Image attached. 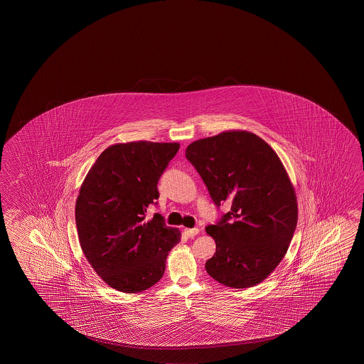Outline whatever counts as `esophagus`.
I'll return each instance as SVG.
<instances>
[{
	"mask_svg": "<svg viewBox=\"0 0 364 364\" xmlns=\"http://www.w3.org/2000/svg\"><path fill=\"white\" fill-rule=\"evenodd\" d=\"M198 232H199L198 228H184V235L188 237H194Z\"/></svg>",
	"mask_w": 364,
	"mask_h": 364,
	"instance_id": "1",
	"label": "esophagus"
}]
</instances>
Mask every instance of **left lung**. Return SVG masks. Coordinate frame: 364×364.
<instances>
[{"instance_id":"8db88e82","label":"left lung","mask_w":364,"mask_h":364,"mask_svg":"<svg viewBox=\"0 0 364 364\" xmlns=\"http://www.w3.org/2000/svg\"><path fill=\"white\" fill-rule=\"evenodd\" d=\"M185 156L215 205L231 203L205 228L215 241L207 273L223 286H257L282 262L297 226V197L286 168L274 149L246 131L198 139Z\"/></svg>"}]
</instances>
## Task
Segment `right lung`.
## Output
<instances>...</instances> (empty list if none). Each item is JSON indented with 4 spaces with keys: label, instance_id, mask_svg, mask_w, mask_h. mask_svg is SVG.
<instances>
[{
    "label": "right lung",
    "instance_id": "add662e5",
    "mask_svg": "<svg viewBox=\"0 0 364 364\" xmlns=\"http://www.w3.org/2000/svg\"><path fill=\"white\" fill-rule=\"evenodd\" d=\"M179 144L138 141L107 147L81 185L76 200V226L87 262L107 286L138 293L161 279L168 251L181 233L167 227L159 213L146 220L157 204V183Z\"/></svg>",
    "mask_w": 364,
    "mask_h": 364
}]
</instances>
